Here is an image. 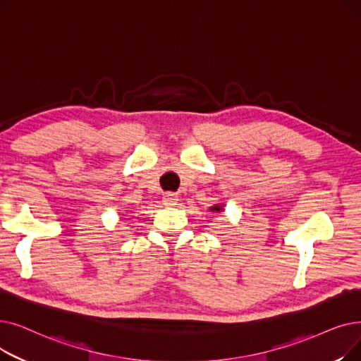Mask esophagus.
I'll return each instance as SVG.
<instances>
[{"instance_id":"esophagus-1","label":"esophagus","mask_w":361,"mask_h":361,"mask_svg":"<svg viewBox=\"0 0 361 361\" xmlns=\"http://www.w3.org/2000/svg\"><path fill=\"white\" fill-rule=\"evenodd\" d=\"M162 202H164L165 207H174L178 203V196L174 195V193H166V195H164Z\"/></svg>"}]
</instances>
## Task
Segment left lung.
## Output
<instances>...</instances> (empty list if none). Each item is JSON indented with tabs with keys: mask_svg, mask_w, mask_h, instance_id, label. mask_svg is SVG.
<instances>
[{
	"mask_svg": "<svg viewBox=\"0 0 361 361\" xmlns=\"http://www.w3.org/2000/svg\"><path fill=\"white\" fill-rule=\"evenodd\" d=\"M212 212H221V211H224V205L223 203H219V205H214V207H211L209 208Z\"/></svg>",
	"mask_w": 361,
	"mask_h": 361,
	"instance_id": "left-lung-1",
	"label": "left lung"
}]
</instances>
